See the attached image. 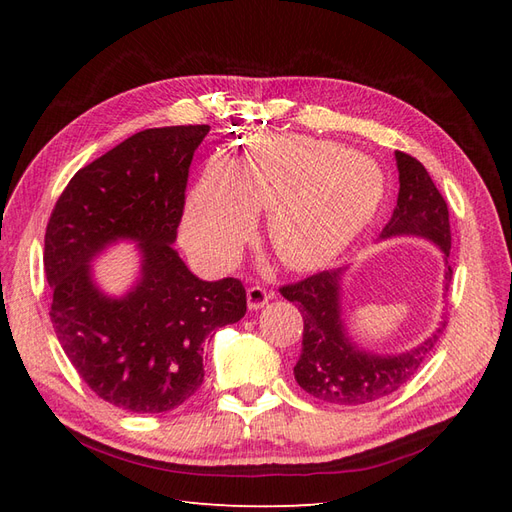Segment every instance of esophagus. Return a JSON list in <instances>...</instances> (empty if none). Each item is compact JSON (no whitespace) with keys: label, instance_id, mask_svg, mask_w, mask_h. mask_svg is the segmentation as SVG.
Masks as SVG:
<instances>
[{"label":"esophagus","instance_id":"obj_1","mask_svg":"<svg viewBox=\"0 0 512 512\" xmlns=\"http://www.w3.org/2000/svg\"><path fill=\"white\" fill-rule=\"evenodd\" d=\"M273 297H275L273 290H267L262 286H252L250 290H247V307H250L252 312H256V309L265 307Z\"/></svg>","mask_w":512,"mask_h":512}]
</instances>
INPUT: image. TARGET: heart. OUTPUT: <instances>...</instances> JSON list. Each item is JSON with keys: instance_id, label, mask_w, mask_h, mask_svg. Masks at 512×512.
Masks as SVG:
<instances>
[{"instance_id": "b5f03b06", "label": "heart", "mask_w": 512, "mask_h": 512, "mask_svg": "<svg viewBox=\"0 0 512 512\" xmlns=\"http://www.w3.org/2000/svg\"><path fill=\"white\" fill-rule=\"evenodd\" d=\"M382 192L380 170L344 145L273 138L232 170L207 168L185 211V241L207 265H228L254 211L269 209L267 239L282 265L314 269L359 235Z\"/></svg>"}]
</instances>
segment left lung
<instances>
[{
	"label": "left lung",
	"instance_id": "obj_1",
	"mask_svg": "<svg viewBox=\"0 0 512 512\" xmlns=\"http://www.w3.org/2000/svg\"><path fill=\"white\" fill-rule=\"evenodd\" d=\"M399 170L397 207L380 239L421 237L444 254V290L451 282V224L448 207L427 168L404 151H395ZM348 267L322 271L303 282L280 288L284 299L299 307L303 316V348L294 380L303 391L339 406H361L395 393L427 359L440 339L446 320L412 350L401 354H376L352 342L344 322L342 284Z\"/></svg>",
	"mask_w": 512,
	"mask_h": 512
}]
</instances>
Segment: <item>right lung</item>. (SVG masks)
<instances>
[{
	"mask_svg": "<svg viewBox=\"0 0 512 512\" xmlns=\"http://www.w3.org/2000/svg\"><path fill=\"white\" fill-rule=\"evenodd\" d=\"M209 126L136 132L76 173L44 235L51 322L85 384L136 414L168 412L205 380L203 342L245 316L235 277L205 282L173 243L194 151ZM119 240L137 243L142 267L121 298L93 280L90 260Z\"/></svg>",
	"mask_w": 512,
	"mask_h": 512,
	"instance_id": "1",
	"label": "right lung"
}]
</instances>
